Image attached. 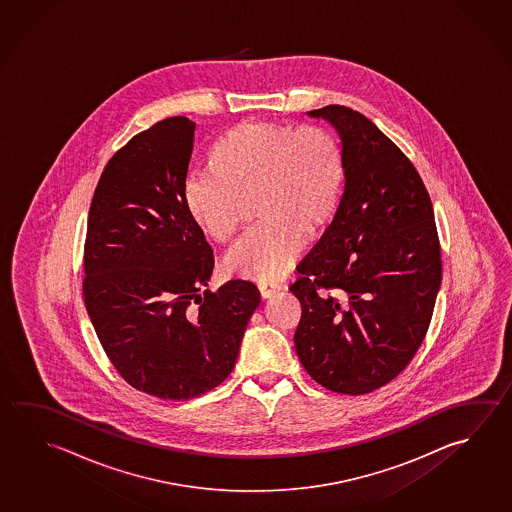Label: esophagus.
Returning a JSON list of instances; mask_svg holds the SVG:
<instances>
[{"label": "esophagus", "instance_id": "1", "mask_svg": "<svg viewBox=\"0 0 512 512\" xmlns=\"http://www.w3.org/2000/svg\"><path fill=\"white\" fill-rule=\"evenodd\" d=\"M258 290H260V296L263 299H270L276 292L281 290L278 283H258Z\"/></svg>", "mask_w": 512, "mask_h": 512}]
</instances>
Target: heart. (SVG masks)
<instances>
[{
	"label": "heart",
	"instance_id": "b5f03b06",
	"mask_svg": "<svg viewBox=\"0 0 512 512\" xmlns=\"http://www.w3.org/2000/svg\"><path fill=\"white\" fill-rule=\"evenodd\" d=\"M343 184V149L332 133L252 119L216 144L213 171L186 178L184 202L198 229L222 243L238 233L247 200L256 198L263 222L225 254L223 270L267 283L287 276L307 240L325 231Z\"/></svg>",
	"mask_w": 512,
	"mask_h": 512
}]
</instances>
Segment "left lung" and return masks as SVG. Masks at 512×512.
I'll use <instances>...</instances> for the list:
<instances>
[{
	"label": "left lung",
	"instance_id": "8db88e82",
	"mask_svg": "<svg viewBox=\"0 0 512 512\" xmlns=\"http://www.w3.org/2000/svg\"><path fill=\"white\" fill-rule=\"evenodd\" d=\"M308 115L339 133L344 193L290 285L303 308L294 343L326 390L364 395L393 381L428 332L442 279L435 213L415 166L363 113Z\"/></svg>",
	"mask_w": 512,
	"mask_h": 512
}]
</instances>
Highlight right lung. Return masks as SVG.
Here are the masks:
<instances>
[{"instance_id":"right-lung-1","label":"right lung","mask_w":512,"mask_h":512,"mask_svg":"<svg viewBox=\"0 0 512 512\" xmlns=\"http://www.w3.org/2000/svg\"><path fill=\"white\" fill-rule=\"evenodd\" d=\"M195 128L169 117L110 158L84 242V305L104 352L124 381L164 400L222 384L260 305L243 279L201 292L214 258L184 202Z\"/></svg>"}]
</instances>
